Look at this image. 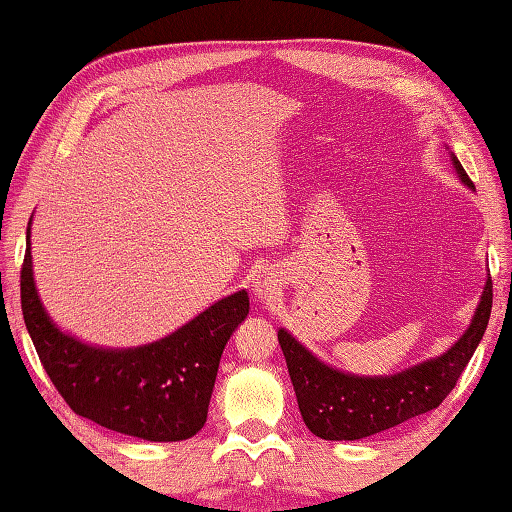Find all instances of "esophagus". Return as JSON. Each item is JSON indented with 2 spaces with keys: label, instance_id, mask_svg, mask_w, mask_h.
Returning <instances> with one entry per match:
<instances>
[{
  "label": "esophagus",
  "instance_id": "1",
  "mask_svg": "<svg viewBox=\"0 0 512 512\" xmlns=\"http://www.w3.org/2000/svg\"><path fill=\"white\" fill-rule=\"evenodd\" d=\"M277 290V275L270 273V270H262L253 281V292L259 299H270Z\"/></svg>",
  "mask_w": 512,
  "mask_h": 512
}]
</instances>
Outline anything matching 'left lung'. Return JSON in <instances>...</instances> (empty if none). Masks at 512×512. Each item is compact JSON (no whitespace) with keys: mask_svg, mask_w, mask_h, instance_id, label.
<instances>
[{"mask_svg":"<svg viewBox=\"0 0 512 512\" xmlns=\"http://www.w3.org/2000/svg\"><path fill=\"white\" fill-rule=\"evenodd\" d=\"M451 160L460 180L475 191L455 154ZM491 308L493 281L488 277L471 325L460 339L438 358L391 376L339 372L319 361L288 330H279L277 339L306 427L323 440H361L440 407L480 345Z\"/></svg>","mask_w":512,"mask_h":512,"instance_id":"1","label":"left lung"}]
</instances>
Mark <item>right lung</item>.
I'll return each instance as SVG.
<instances>
[{"instance_id":"1","label":"right lung","mask_w":512,"mask_h":512,"mask_svg":"<svg viewBox=\"0 0 512 512\" xmlns=\"http://www.w3.org/2000/svg\"><path fill=\"white\" fill-rule=\"evenodd\" d=\"M21 310L43 369L74 413L125 436L178 442L204 427L222 352L248 314V292L213 303L156 343L94 347L61 332L43 308L32 277L28 224Z\"/></svg>"}]
</instances>
